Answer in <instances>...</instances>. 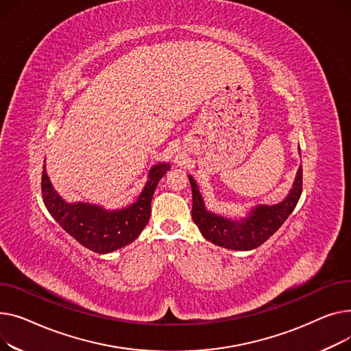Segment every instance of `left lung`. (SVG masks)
I'll return each instance as SVG.
<instances>
[{
  "label": "left lung",
  "mask_w": 351,
  "mask_h": 351,
  "mask_svg": "<svg viewBox=\"0 0 351 351\" xmlns=\"http://www.w3.org/2000/svg\"><path fill=\"white\" fill-rule=\"evenodd\" d=\"M189 178L193 189L191 215L201 234L205 239L211 241L213 243L235 251H248L258 248L266 239H269L295 210L303 189V171L300 166L293 189L285 201L274 205V207L261 205L246 219L232 221L205 210L194 178L190 176Z\"/></svg>",
  "instance_id": "left-lung-1"
}]
</instances>
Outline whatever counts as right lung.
<instances>
[{
    "label": "right lung",
    "instance_id": "add662e5",
    "mask_svg": "<svg viewBox=\"0 0 351 351\" xmlns=\"http://www.w3.org/2000/svg\"><path fill=\"white\" fill-rule=\"evenodd\" d=\"M169 170L170 164H157L150 170L149 181L138 199L125 210L112 213L89 204H66L52 189L45 169L40 177V190L47 210L62 228L85 248L108 254L133 242L147 225L154 190Z\"/></svg>",
    "mask_w": 351,
    "mask_h": 351
}]
</instances>
